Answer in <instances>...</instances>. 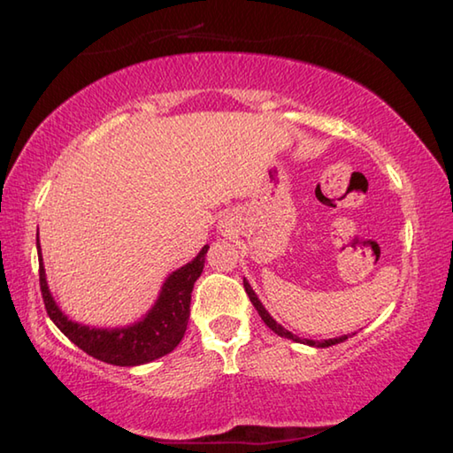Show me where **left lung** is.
<instances>
[{"instance_id":"obj_1","label":"left lung","mask_w":453,"mask_h":453,"mask_svg":"<svg viewBox=\"0 0 453 453\" xmlns=\"http://www.w3.org/2000/svg\"><path fill=\"white\" fill-rule=\"evenodd\" d=\"M243 288H245V294L250 296V302L254 303V308L257 310V313L259 316H262V319H264V324L272 329V332H275L278 334L280 337H288V340H294V342H300V337L297 335H294L291 332H288L286 327L283 326H280L278 321H275L272 316H270V311H267L264 305H262V302H259V297L256 296V291L251 289V286L248 283V280L243 278ZM348 340V335H340V337H332V340H324V342H313V340H305L303 343H308V346H313V348H329V346H335V343H342V342H346Z\"/></svg>"}]
</instances>
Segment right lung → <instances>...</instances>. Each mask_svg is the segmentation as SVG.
I'll return each mask as SVG.
<instances>
[{
    "label": "right lung",
    "instance_id": "obj_1",
    "mask_svg": "<svg viewBox=\"0 0 453 453\" xmlns=\"http://www.w3.org/2000/svg\"><path fill=\"white\" fill-rule=\"evenodd\" d=\"M210 245H203L202 251L191 259L189 264L181 265L180 270L172 272L164 281L156 303L145 316L126 327H94L78 324L59 310L53 300L37 237V256H40V288L43 296L45 310L61 334L99 362L132 367L150 364L153 359L167 356L178 348L183 334L188 329L191 291H194L196 280L203 272L205 254Z\"/></svg>",
    "mask_w": 453,
    "mask_h": 453
}]
</instances>
